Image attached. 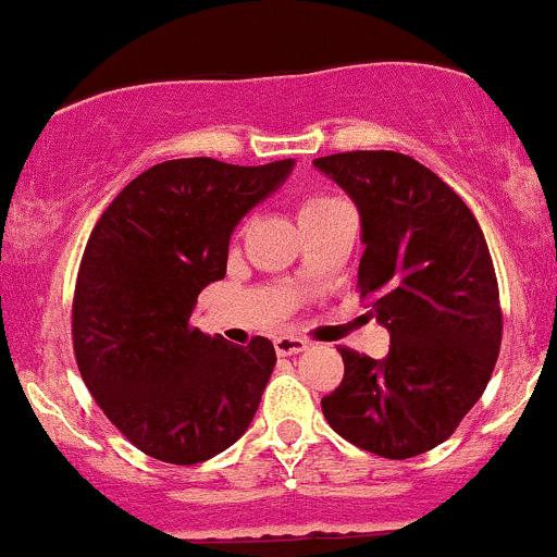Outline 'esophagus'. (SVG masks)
Returning a JSON list of instances; mask_svg holds the SVG:
<instances>
[{
	"label": "esophagus",
	"instance_id": "esophagus-1",
	"mask_svg": "<svg viewBox=\"0 0 557 557\" xmlns=\"http://www.w3.org/2000/svg\"><path fill=\"white\" fill-rule=\"evenodd\" d=\"M273 346H276V355H281V357L300 355V351L308 349L306 341L297 338V335H278V338L273 341Z\"/></svg>",
	"mask_w": 557,
	"mask_h": 557
}]
</instances>
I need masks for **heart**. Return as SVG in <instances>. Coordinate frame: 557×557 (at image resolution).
<instances>
[{
  "label": "heart",
  "mask_w": 557,
  "mask_h": 557,
  "mask_svg": "<svg viewBox=\"0 0 557 557\" xmlns=\"http://www.w3.org/2000/svg\"><path fill=\"white\" fill-rule=\"evenodd\" d=\"M335 206H341V200H335V197H311V200H306L300 206V219H308L313 216V213H322Z\"/></svg>",
  "instance_id": "obj_1"
}]
</instances>
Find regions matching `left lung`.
Masks as SVG:
<instances>
[{
	"label": "left lung",
	"mask_w": 557,
	"mask_h": 557,
	"mask_svg": "<svg viewBox=\"0 0 557 557\" xmlns=\"http://www.w3.org/2000/svg\"><path fill=\"white\" fill-rule=\"evenodd\" d=\"M360 213V297L389 333L382 360L341 349L324 420L393 460L447 442L482 398L500 346L493 260L468 206L417 159L349 151L313 159Z\"/></svg>",
	"instance_id": "obj_1"
}]
</instances>
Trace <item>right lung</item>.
<instances>
[{"instance_id": "1", "label": "right lung", "mask_w": 557, "mask_h": 557, "mask_svg": "<svg viewBox=\"0 0 557 557\" xmlns=\"http://www.w3.org/2000/svg\"><path fill=\"white\" fill-rule=\"evenodd\" d=\"M295 159L238 168L208 157L153 164L94 227L73 302L75 360L110 422L175 466L233 447L276 366L257 335L233 346L191 327L197 297L227 273L240 219L289 178Z\"/></svg>"}]
</instances>
